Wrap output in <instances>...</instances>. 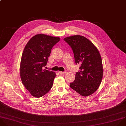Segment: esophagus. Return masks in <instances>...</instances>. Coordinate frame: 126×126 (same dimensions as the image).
Returning a JSON list of instances; mask_svg holds the SVG:
<instances>
[{"instance_id": "34e87169", "label": "esophagus", "mask_w": 126, "mask_h": 126, "mask_svg": "<svg viewBox=\"0 0 126 126\" xmlns=\"http://www.w3.org/2000/svg\"><path fill=\"white\" fill-rule=\"evenodd\" d=\"M59 73L60 74H64L66 73V72L65 71H59Z\"/></svg>"}]
</instances>
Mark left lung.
Listing matches in <instances>:
<instances>
[{
  "label": "left lung",
  "instance_id": "1",
  "mask_svg": "<svg viewBox=\"0 0 126 126\" xmlns=\"http://www.w3.org/2000/svg\"><path fill=\"white\" fill-rule=\"evenodd\" d=\"M63 40L72 49L75 63L81 64L70 87L82 96H89L98 89L103 78L102 59L98 49L82 36L74 35Z\"/></svg>",
  "mask_w": 126,
  "mask_h": 126
}]
</instances>
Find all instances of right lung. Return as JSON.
I'll list each match as a JSON object with an SVG mask.
<instances>
[{
    "instance_id": "obj_1",
    "label": "right lung",
    "mask_w": 126,
    "mask_h": 126,
    "mask_svg": "<svg viewBox=\"0 0 126 126\" xmlns=\"http://www.w3.org/2000/svg\"><path fill=\"white\" fill-rule=\"evenodd\" d=\"M60 40L45 34H37L28 41L22 53L20 77L22 83L36 98L47 94L52 87L56 73L44 69L53 46Z\"/></svg>"
}]
</instances>
